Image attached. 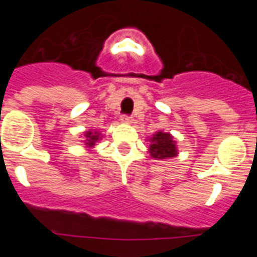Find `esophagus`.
<instances>
[{
    "instance_id": "1",
    "label": "esophagus",
    "mask_w": 257,
    "mask_h": 257,
    "mask_svg": "<svg viewBox=\"0 0 257 257\" xmlns=\"http://www.w3.org/2000/svg\"><path fill=\"white\" fill-rule=\"evenodd\" d=\"M133 117H131V115H127V114H123V115H121V122L122 123H127V124H130V123H133Z\"/></svg>"
}]
</instances>
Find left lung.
Returning <instances> with one entry per match:
<instances>
[{
	"label": "left lung",
	"mask_w": 257,
	"mask_h": 257,
	"mask_svg": "<svg viewBox=\"0 0 257 257\" xmlns=\"http://www.w3.org/2000/svg\"><path fill=\"white\" fill-rule=\"evenodd\" d=\"M149 142H151L149 154L154 160H167V158L178 156L176 142L174 140L171 134L158 131L152 136Z\"/></svg>",
	"instance_id": "left-lung-1"
}]
</instances>
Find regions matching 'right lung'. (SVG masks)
<instances>
[{
  "label": "right lung",
  "instance_id": "add662e5",
  "mask_svg": "<svg viewBox=\"0 0 257 257\" xmlns=\"http://www.w3.org/2000/svg\"><path fill=\"white\" fill-rule=\"evenodd\" d=\"M100 139L101 136L97 131H86L85 133V145L87 148H92Z\"/></svg>",
  "mask_w": 257,
  "mask_h": 257
}]
</instances>
